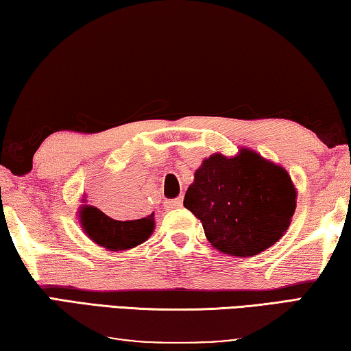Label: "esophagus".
<instances>
[{"mask_svg": "<svg viewBox=\"0 0 351 351\" xmlns=\"http://www.w3.org/2000/svg\"><path fill=\"white\" fill-rule=\"evenodd\" d=\"M182 204H183V199L182 197H176V199H169V201H166L165 202V207L168 208V210L179 208V207H182Z\"/></svg>", "mask_w": 351, "mask_h": 351, "instance_id": "34e87169", "label": "esophagus"}]
</instances>
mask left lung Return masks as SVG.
<instances>
[{
	"mask_svg": "<svg viewBox=\"0 0 351 351\" xmlns=\"http://www.w3.org/2000/svg\"><path fill=\"white\" fill-rule=\"evenodd\" d=\"M183 206L201 219L213 247L228 256L251 257L289 229L296 190L282 166L241 149L235 157L213 154L204 160Z\"/></svg>",
	"mask_w": 351,
	"mask_h": 351,
	"instance_id": "1",
	"label": "left lung"
}]
</instances>
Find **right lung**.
I'll use <instances>...</instances> for the list:
<instances>
[{
    "mask_svg": "<svg viewBox=\"0 0 351 351\" xmlns=\"http://www.w3.org/2000/svg\"><path fill=\"white\" fill-rule=\"evenodd\" d=\"M78 218L84 234L110 251H125L144 243L155 228L154 213L139 219L117 221L93 206H82Z\"/></svg>",
    "mask_w": 351,
    "mask_h": 351,
    "instance_id": "1",
    "label": "right lung"
}]
</instances>
